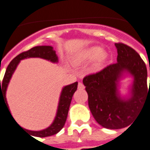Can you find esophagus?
I'll return each instance as SVG.
<instances>
[{"instance_id": "esophagus-1", "label": "esophagus", "mask_w": 150, "mask_h": 150, "mask_svg": "<svg viewBox=\"0 0 150 150\" xmlns=\"http://www.w3.org/2000/svg\"><path fill=\"white\" fill-rule=\"evenodd\" d=\"M84 88H85L84 85H83L81 82H79V83H78V89H79V90H82V89H84Z\"/></svg>"}]
</instances>
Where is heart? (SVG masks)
I'll list each match as a JSON object with an SVG mask.
<instances>
[{
	"label": "heart",
	"mask_w": 150,
	"mask_h": 150,
	"mask_svg": "<svg viewBox=\"0 0 150 150\" xmlns=\"http://www.w3.org/2000/svg\"><path fill=\"white\" fill-rule=\"evenodd\" d=\"M108 59V53L102 50L100 46L93 45L82 50L77 53L73 59L75 64H83L94 60V68L100 69L103 67Z\"/></svg>",
	"instance_id": "obj_1"
}]
</instances>
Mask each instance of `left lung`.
I'll list each match as a JSON object with an SVG mask.
<instances>
[{"instance_id":"1","label":"left lung","mask_w":150,"mask_h":150,"mask_svg":"<svg viewBox=\"0 0 150 150\" xmlns=\"http://www.w3.org/2000/svg\"><path fill=\"white\" fill-rule=\"evenodd\" d=\"M115 46L117 50L116 64L86 76L82 81L94 118L108 129H121L129 126L141 110L145 99L150 100V81L148 88L147 69L143 59L128 45L115 43ZM126 72L134 80L130 96L123 98L117 88L120 79Z\"/></svg>"}]
</instances>
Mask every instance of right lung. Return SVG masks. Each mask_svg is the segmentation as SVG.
<instances>
[{
    "mask_svg": "<svg viewBox=\"0 0 150 150\" xmlns=\"http://www.w3.org/2000/svg\"><path fill=\"white\" fill-rule=\"evenodd\" d=\"M28 58H42V59L49 60L52 63H58L57 54L55 53V50H54L53 47L50 45L35 46L32 49L19 54L10 62V64L8 65V67L6 69V73H5V76H4L3 81H2V85L1 86V102L5 103V105H6V107L9 110V112H10V111L6 97L7 86L9 85V82L12 77V75L15 71L20 60L28 59ZM77 84H78L77 81H76L73 84L66 86L62 89L59 101V105H58L57 112H56V115H55V117L54 119L52 124L48 127L47 128L42 130V131H29V130H26V131L31 132L33 136H37V137H46V136H53L59 132L64 127L65 124V122H66L67 117H68L69 106L71 104L73 94L77 91ZM10 115H11V113H10Z\"/></svg>",
    "mask_w": 150,
    "mask_h": 150,
    "instance_id": "obj_1",
    "label": "right lung"
}]
</instances>
